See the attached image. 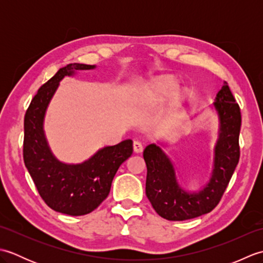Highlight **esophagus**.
<instances>
[{
	"mask_svg": "<svg viewBox=\"0 0 263 263\" xmlns=\"http://www.w3.org/2000/svg\"><path fill=\"white\" fill-rule=\"evenodd\" d=\"M133 150H135L136 154H141L143 152V146L140 141H135L133 142Z\"/></svg>",
	"mask_w": 263,
	"mask_h": 263,
	"instance_id": "1",
	"label": "esophagus"
}]
</instances>
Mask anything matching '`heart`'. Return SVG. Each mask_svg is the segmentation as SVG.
<instances>
[{
    "instance_id": "b5f03b06",
    "label": "heart",
    "mask_w": 263,
    "mask_h": 263,
    "mask_svg": "<svg viewBox=\"0 0 263 263\" xmlns=\"http://www.w3.org/2000/svg\"><path fill=\"white\" fill-rule=\"evenodd\" d=\"M178 90V83L172 78H161L156 81L153 87L152 91L160 97H170L175 95Z\"/></svg>"
}]
</instances>
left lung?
<instances>
[{
    "instance_id": "obj_1",
    "label": "left lung",
    "mask_w": 263,
    "mask_h": 263,
    "mask_svg": "<svg viewBox=\"0 0 263 263\" xmlns=\"http://www.w3.org/2000/svg\"><path fill=\"white\" fill-rule=\"evenodd\" d=\"M214 106L219 120L214 166L210 181L199 192H186L180 186L174 166L159 146L152 143L143 150L146 195L156 212L167 220L192 219L210 212L219 203L238 164L241 109L227 82L218 91Z\"/></svg>"
}]
</instances>
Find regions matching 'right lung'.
Listing matches in <instances>:
<instances>
[{
	"mask_svg": "<svg viewBox=\"0 0 263 263\" xmlns=\"http://www.w3.org/2000/svg\"><path fill=\"white\" fill-rule=\"evenodd\" d=\"M95 65L71 63L38 89L25 115L24 161L45 203L58 212L82 216L93 211L107 198L111 181L122 163L133 153L127 139L115 146L99 149L81 164H64L48 147L44 133V117L60 81L76 71L91 70Z\"/></svg>",
	"mask_w": 263,
	"mask_h": 263,
	"instance_id": "obj_1",
	"label": "right lung"
}]
</instances>
